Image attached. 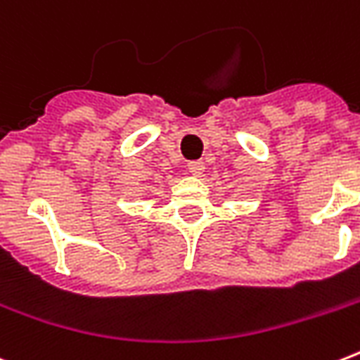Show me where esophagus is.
<instances>
[{
    "instance_id": "1",
    "label": "esophagus",
    "mask_w": 360,
    "mask_h": 360,
    "mask_svg": "<svg viewBox=\"0 0 360 360\" xmlns=\"http://www.w3.org/2000/svg\"><path fill=\"white\" fill-rule=\"evenodd\" d=\"M188 172H191L194 177H202V174L205 172V164L202 160H194V162H188Z\"/></svg>"
}]
</instances>
